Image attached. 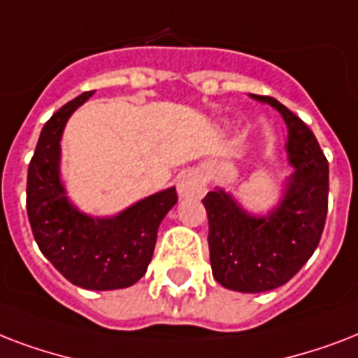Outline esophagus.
<instances>
[{
	"label": "esophagus",
	"mask_w": 358,
	"mask_h": 358,
	"mask_svg": "<svg viewBox=\"0 0 358 358\" xmlns=\"http://www.w3.org/2000/svg\"><path fill=\"white\" fill-rule=\"evenodd\" d=\"M177 192L179 196L185 199L190 198H201L207 188H205L203 179L198 176V173H185V176L179 177L177 181Z\"/></svg>",
	"instance_id": "obj_1"
}]
</instances>
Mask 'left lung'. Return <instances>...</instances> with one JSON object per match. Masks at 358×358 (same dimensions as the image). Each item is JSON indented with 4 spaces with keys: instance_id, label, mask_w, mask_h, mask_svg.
<instances>
[{
    "instance_id": "8db88e82",
    "label": "left lung",
    "mask_w": 358,
    "mask_h": 358,
    "mask_svg": "<svg viewBox=\"0 0 358 358\" xmlns=\"http://www.w3.org/2000/svg\"><path fill=\"white\" fill-rule=\"evenodd\" d=\"M250 96L282 113L293 173L285 177L278 203L265 215H252L218 187L201 201L209 218L213 276L234 292L263 293L292 280L320 245L329 203V162L295 113L273 96Z\"/></svg>"
}]
</instances>
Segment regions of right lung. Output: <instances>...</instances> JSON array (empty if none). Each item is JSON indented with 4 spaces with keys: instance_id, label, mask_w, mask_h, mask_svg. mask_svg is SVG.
Here are the masks:
<instances>
[{
    "instance_id": "add662e5",
    "label": "right lung",
    "mask_w": 358,
    "mask_h": 358,
    "mask_svg": "<svg viewBox=\"0 0 358 358\" xmlns=\"http://www.w3.org/2000/svg\"><path fill=\"white\" fill-rule=\"evenodd\" d=\"M93 91L66 102L46 121L27 170V217L44 257L84 289L136 284L153 257L160 222L177 203L176 187L136 201L113 217H91L66 196L61 181V136Z\"/></svg>"
}]
</instances>
